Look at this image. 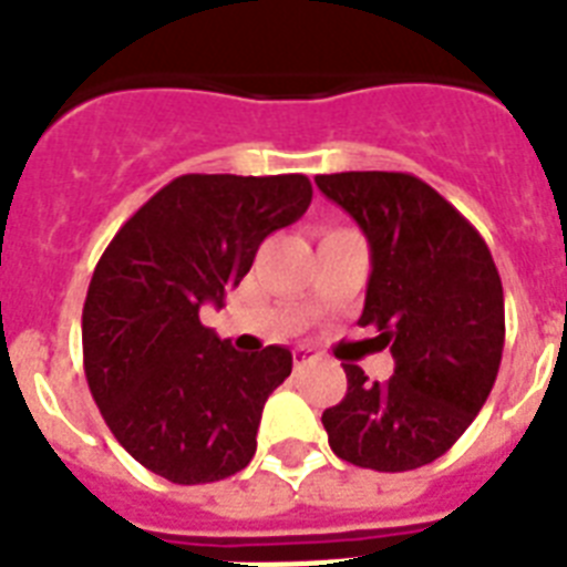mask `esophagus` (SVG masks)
I'll list each match as a JSON object with an SVG mask.
<instances>
[{
	"instance_id": "1",
	"label": "esophagus",
	"mask_w": 567,
	"mask_h": 567,
	"mask_svg": "<svg viewBox=\"0 0 567 567\" xmlns=\"http://www.w3.org/2000/svg\"><path fill=\"white\" fill-rule=\"evenodd\" d=\"M315 359H320V353L318 350H311V347H297V350H293V364H297V368L315 362Z\"/></svg>"
}]
</instances>
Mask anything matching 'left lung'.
<instances>
[{
    "instance_id": "left-lung-1",
    "label": "left lung",
    "mask_w": 567,
    "mask_h": 567,
    "mask_svg": "<svg viewBox=\"0 0 567 567\" xmlns=\"http://www.w3.org/2000/svg\"><path fill=\"white\" fill-rule=\"evenodd\" d=\"M371 244L359 323L391 347L394 377L368 382L344 364V400L323 412L338 458L371 471H414L471 426L501 371L503 285L480 231L412 173L318 176Z\"/></svg>"
}]
</instances>
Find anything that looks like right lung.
Wrapping results in <instances>:
<instances>
[{
  "mask_svg": "<svg viewBox=\"0 0 567 567\" xmlns=\"http://www.w3.org/2000/svg\"><path fill=\"white\" fill-rule=\"evenodd\" d=\"M311 203L302 173H188L114 235L82 311L84 377L114 439L153 474L217 483L256 453L261 409L291 373V350L238 353L203 327L261 240Z\"/></svg>",
  "mask_w": 567,
  "mask_h": 567,
  "instance_id": "obj_1",
  "label": "right lung"
}]
</instances>
